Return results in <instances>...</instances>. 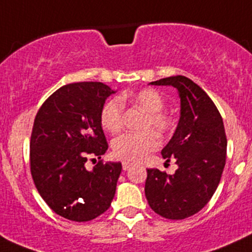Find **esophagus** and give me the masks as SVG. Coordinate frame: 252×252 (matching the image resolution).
I'll return each instance as SVG.
<instances>
[{"label":"esophagus","mask_w":252,"mask_h":252,"mask_svg":"<svg viewBox=\"0 0 252 252\" xmlns=\"http://www.w3.org/2000/svg\"><path fill=\"white\" fill-rule=\"evenodd\" d=\"M133 165H134L133 162H129V161H123V163H122V167H123L124 171H126L129 167H131Z\"/></svg>","instance_id":"obj_1"}]
</instances>
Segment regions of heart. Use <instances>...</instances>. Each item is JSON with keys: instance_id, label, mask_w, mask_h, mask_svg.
Masks as SVG:
<instances>
[{"instance_id": "obj_1", "label": "heart", "mask_w": 252, "mask_h": 252, "mask_svg": "<svg viewBox=\"0 0 252 252\" xmlns=\"http://www.w3.org/2000/svg\"><path fill=\"white\" fill-rule=\"evenodd\" d=\"M130 103L146 112L141 123V129L153 128L160 135L171 130L172 118L163 108V97L154 89H143L133 94H122L119 98H112L104 103L101 111V124L108 133H118L123 124L124 104ZM153 130L140 133H126L117 136L112 143V150L121 160L139 161L160 145L158 136Z\"/></svg>"}]
</instances>
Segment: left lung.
Here are the masks:
<instances>
[{"instance_id": "8db88e82", "label": "left lung", "mask_w": 252, "mask_h": 252, "mask_svg": "<svg viewBox=\"0 0 252 252\" xmlns=\"http://www.w3.org/2000/svg\"><path fill=\"white\" fill-rule=\"evenodd\" d=\"M150 85L177 90L181 116L172 138L161 150L167 161L176 158L178 168L173 175L148 168L145 196L155 213L180 220L198 213L216 192L225 166V129L213 101L188 77L178 75Z\"/></svg>"}]
</instances>
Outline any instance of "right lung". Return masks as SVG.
Returning a JSON list of instances; mask_svg holds the SVG:
<instances>
[{
	"instance_id": "1",
	"label": "right lung",
	"mask_w": 252,
	"mask_h": 252,
	"mask_svg": "<svg viewBox=\"0 0 252 252\" xmlns=\"http://www.w3.org/2000/svg\"><path fill=\"white\" fill-rule=\"evenodd\" d=\"M113 90L102 82H76L56 90L34 119L31 172L45 203L60 217L89 221L111 206L121 162L99 161L94 170L87 158L108 149L101 111Z\"/></svg>"
}]
</instances>
